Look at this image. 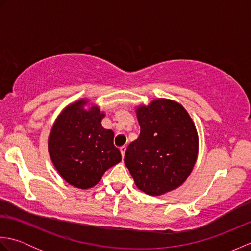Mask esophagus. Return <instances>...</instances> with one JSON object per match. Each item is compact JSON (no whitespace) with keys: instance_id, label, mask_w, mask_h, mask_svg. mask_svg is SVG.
Segmentation results:
<instances>
[{"instance_id":"34e87169","label":"esophagus","mask_w":251,"mask_h":251,"mask_svg":"<svg viewBox=\"0 0 251 251\" xmlns=\"http://www.w3.org/2000/svg\"><path fill=\"white\" fill-rule=\"evenodd\" d=\"M120 151H121V153H122V156L124 157V155H125V152H126V147H125V146L121 147V148H120Z\"/></svg>"}]
</instances>
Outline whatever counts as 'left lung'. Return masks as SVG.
<instances>
[{
  "label": "left lung",
  "instance_id": "obj_1",
  "mask_svg": "<svg viewBox=\"0 0 251 251\" xmlns=\"http://www.w3.org/2000/svg\"><path fill=\"white\" fill-rule=\"evenodd\" d=\"M140 135L125 153L137 188L149 195L177 189L189 177L199 153V136L182 105L156 99L136 110Z\"/></svg>",
  "mask_w": 251,
  "mask_h": 251
}]
</instances>
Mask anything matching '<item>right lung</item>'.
<instances>
[{
  "label": "right lung",
  "instance_id": "1",
  "mask_svg": "<svg viewBox=\"0 0 251 251\" xmlns=\"http://www.w3.org/2000/svg\"><path fill=\"white\" fill-rule=\"evenodd\" d=\"M82 99L65 108L52 125L49 152L57 172L69 184L89 189L110 167L122 161L114 132L101 125L104 113Z\"/></svg>",
  "mask_w": 251,
  "mask_h": 251
}]
</instances>
